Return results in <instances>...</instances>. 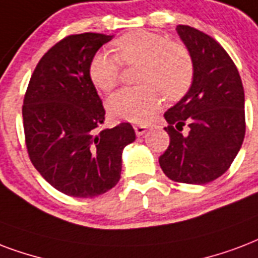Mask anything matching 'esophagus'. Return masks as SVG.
Wrapping results in <instances>:
<instances>
[{
    "mask_svg": "<svg viewBox=\"0 0 258 258\" xmlns=\"http://www.w3.org/2000/svg\"><path fill=\"white\" fill-rule=\"evenodd\" d=\"M134 130H135V134H137L138 137H141V135H143V134L146 133L147 127L142 124H137V125H134Z\"/></svg>",
    "mask_w": 258,
    "mask_h": 258,
    "instance_id": "1",
    "label": "esophagus"
}]
</instances>
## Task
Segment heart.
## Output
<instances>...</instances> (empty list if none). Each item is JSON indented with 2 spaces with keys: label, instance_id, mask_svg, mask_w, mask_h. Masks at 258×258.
<instances>
[{
  "label": "heart",
  "instance_id": "heart-1",
  "mask_svg": "<svg viewBox=\"0 0 258 258\" xmlns=\"http://www.w3.org/2000/svg\"><path fill=\"white\" fill-rule=\"evenodd\" d=\"M115 54L100 51L89 64L96 88L109 92L120 80L121 63L138 64V81L145 85L123 88L107 100L108 113L117 120L145 123L160 108L162 96L177 100L194 80V62L185 47L160 33L139 31L119 37Z\"/></svg>",
  "mask_w": 258,
  "mask_h": 258
}]
</instances>
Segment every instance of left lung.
Instances as JSON below:
<instances>
[{
	"label": "left lung",
	"instance_id": "1",
	"mask_svg": "<svg viewBox=\"0 0 258 258\" xmlns=\"http://www.w3.org/2000/svg\"><path fill=\"white\" fill-rule=\"evenodd\" d=\"M176 31L194 62V81L165 112L170 143L160 165L173 181L207 184L230 168L242 146L245 93L238 69L214 37L189 25ZM184 125L190 127L186 136Z\"/></svg>",
	"mask_w": 258,
	"mask_h": 258
}]
</instances>
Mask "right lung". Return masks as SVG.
Listing matches in <instances>:
<instances>
[{"mask_svg":"<svg viewBox=\"0 0 258 258\" xmlns=\"http://www.w3.org/2000/svg\"><path fill=\"white\" fill-rule=\"evenodd\" d=\"M109 35H70L39 60L23 104L29 160L48 184L73 198H94L117 184L121 153L135 141L130 123L96 133L105 109L89 64Z\"/></svg>","mask_w":258,"mask_h":258,"instance_id":"right-lung-1","label":"right lung"}]
</instances>
